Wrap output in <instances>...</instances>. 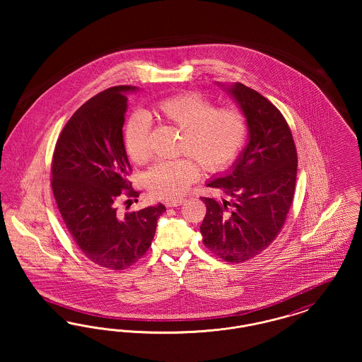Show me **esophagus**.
Wrapping results in <instances>:
<instances>
[{"instance_id":"obj_1","label":"esophagus","mask_w":362,"mask_h":362,"mask_svg":"<svg viewBox=\"0 0 362 362\" xmlns=\"http://www.w3.org/2000/svg\"><path fill=\"white\" fill-rule=\"evenodd\" d=\"M186 202V199H177V201H168L167 204H165V206L167 207H177L180 206L182 204H185Z\"/></svg>"}]
</instances>
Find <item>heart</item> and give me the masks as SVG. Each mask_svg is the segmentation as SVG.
<instances>
[{
	"instance_id": "heart-1",
	"label": "heart",
	"mask_w": 362,
	"mask_h": 362,
	"mask_svg": "<svg viewBox=\"0 0 362 362\" xmlns=\"http://www.w3.org/2000/svg\"><path fill=\"white\" fill-rule=\"evenodd\" d=\"M152 112L158 121L182 132L177 153L192 158L209 173L226 167L240 152L245 139L247 124L239 110L214 108L197 93L161 99L153 104ZM149 127L148 118L141 112L133 114L124 127L126 152L137 164H145L151 158ZM192 160L177 158L155 164L146 173L151 192L161 199L183 197L198 176V165Z\"/></svg>"
}]
</instances>
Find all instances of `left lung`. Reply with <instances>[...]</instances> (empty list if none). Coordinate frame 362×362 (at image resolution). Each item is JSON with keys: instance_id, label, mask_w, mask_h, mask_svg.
I'll return each instance as SVG.
<instances>
[{"instance_id": "left-lung-1", "label": "left lung", "mask_w": 362, "mask_h": 362, "mask_svg": "<svg viewBox=\"0 0 362 362\" xmlns=\"http://www.w3.org/2000/svg\"><path fill=\"white\" fill-rule=\"evenodd\" d=\"M218 86L239 105L248 141L232 167L207 182L229 199L201 198L206 216L199 229L211 252L240 263L266 250L284 226L296 189L297 152L292 132L274 104L240 83Z\"/></svg>"}]
</instances>
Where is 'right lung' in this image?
Masks as SVG:
<instances>
[{
  "instance_id": "obj_1",
  "label": "right lung",
  "mask_w": 362,
  "mask_h": 362,
  "mask_svg": "<svg viewBox=\"0 0 362 362\" xmlns=\"http://www.w3.org/2000/svg\"><path fill=\"white\" fill-rule=\"evenodd\" d=\"M137 86L108 88L83 104L65 124L52 156V192L71 238L93 263L123 270L149 250L163 204L119 214L122 191L138 197L123 132L127 93Z\"/></svg>"
}]
</instances>
